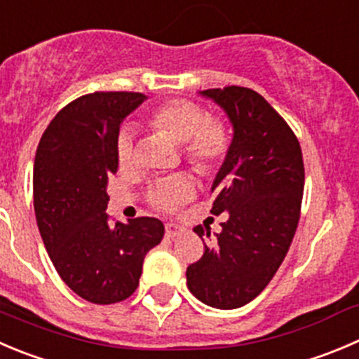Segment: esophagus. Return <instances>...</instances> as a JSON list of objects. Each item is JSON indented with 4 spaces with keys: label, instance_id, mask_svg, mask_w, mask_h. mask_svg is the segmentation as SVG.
Returning <instances> with one entry per match:
<instances>
[{
    "label": "esophagus",
    "instance_id": "esophagus-1",
    "mask_svg": "<svg viewBox=\"0 0 359 359\" xmlns=\"http://www.w3.org/2000/svg\"><path fill=\"white\" fill-rule=\"evenodd\" d=\"M183 231H185V227H182L180 224H174V222H169V224H165V236L167 238L180 236Z\"/></svg>",
    "mask_w": 359,
    "mask_h": 359
}]
</instances>
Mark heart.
<instances>
[{
    "instance_id": "b5f03b06",
    "label": "heart",
    "mask_w": 359,
    "mask_h": 359,
    "mask_svg": "<svg viewBox=\"0 0 359 359\" xmlns=\"http://www.w3.org/2000/svg\"><path fill=\"white\" fill-rule=\"evenodd\" d=\"M148 128L156 134L182 144L187 162L204 176H213L224 165L233 134L227 119L217 114H208V109L190 100H169L149 109L144 116ZM116 156L119 165H132L135 162L134 132L125 126L116 139ZM197 192L196 182L189 174L160 180L149 189L148 203L155 210L170 213L194 199Z\"/></svg>"
}]
</instances>
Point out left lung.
Wrapping results in <instances>:
<instances>
[{
    "label": "left lung",
    "instance_id": "left-lung-1",
    "mask_svg": "<svg viewBox=\"0 0 359 359\" xmlns=\"http://www.w3.org/2000/svg\"><path fill=\"white\" fill-rule=\"evenodd\" d=\"M234 126L227 158L211 187V213L227 211L222 233L187 268L190 292L206 305L231 310L250 303L275 276L302 215L305 165L302 146L282 116L250 88L203 91ZM204 241V240H203Z\"/></svg>",
    "mask_w": 359,
    "mask_h": 359
}]
</instances>
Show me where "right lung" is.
Returning a JSON list of instances; mask_svg holds the SVG:
<instances>
[{"label":"right lung","instance_id":"right-lung-1","mask_svg":"<svg viewBox=\"0 0 359 359\" xmlns=\"http://www.w3.org/2000/svg\"><path fill=\"white\" fill-rule=\"evenodd\" d=\"M135 91H95L65 105L43 132L33 167V204L46 250L77 296L112 305L134 294L146 254L162 241L158 218L130 224L105 213L107 177L118 170L116 139Z\"/></svg>","mask_w":359,"mask_h":359}]
</instances>
